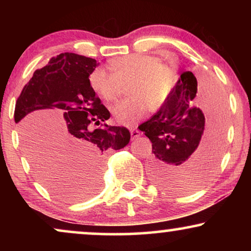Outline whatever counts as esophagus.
<instances>
[{
  "instance_id": "esophagus-1",
  "label": "esophagus",
  "mask_w": 251,
  "mask_h": 251,
  "mask_svg": "<svg viewBox=\"0 0 251 251\" xmlns=\"http://www.w3.org/2000/svg\"><path fill=\"white\" fill-rule=\"evenodd\" d=\"M130 133H131V138L132 139L138 138V137L142 135V133H140V131H139L138 129H131V130H130Z\"/></svg>"
}]
</instances>
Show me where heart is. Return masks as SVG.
I'll list each match as a JSON object with an SVG mask.
<instances>
[{
    "mask_svg": "<svg viewBox=\"0 0 251 251\" xmlns=\"http://www.w3.org/2000/svg\"><path fill=\"white\" fill-rule=\"evenodd\" d=\"M109 73L102 67L89 75L91 90L105 101H113L121 95L122 85L131 97L119 101L111 112L120 125L131 126L145 115L147 105L155 112L166 104L176 83V71L161 63L155 56L131 53L109 61Z\"/></svg>",
    "mask_w": 251,
    "mask_h": 251,
    "instance_id": "obj_1",
    "label": "heart"
}]
</instances>
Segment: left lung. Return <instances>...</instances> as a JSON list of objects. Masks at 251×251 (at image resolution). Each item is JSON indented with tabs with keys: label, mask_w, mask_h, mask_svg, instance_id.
Returning a JSON list of instances; mask_svg holds the SVG:
<instances>
[{
	"label": "left lung",
	"mask_w": 251,
	"mask_h": 251,
	"mask_svg": "<svg viewBox=\"0 0 251 251\" xmlns=\"http://www.w3.org/2000/svg\"><path fill=\"white\" fill-rule=\"evenodd\" d=\"M200 90L192 72H184L166 104L140 125L152 142L150 176L161 190L184 193L195 190L214 173L222 153V136L226 122L224 95L211 83ZM208 115V132L204 133V113ZM202 139L201 140V138Z\"/></svg>",
	"instance_id": "left-lung-1"
}]
</instances>
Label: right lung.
Segmentation results:
<instances>
[{
	"mask_svg": "<svg viewBox=\"0 0 251 251\" xmlns=\"http://www.w3.org/2000/svg\"><path fill=\"white\" fill-rule=\"evenodd\" d=\"M98 65L76 53L58 54L34 72L16 102L15 122L29 162L42 183L61 199L80 200L94 193L102 160L130 140L125 126L106 125L111 114L89 85V75ZM58 111L64 113L65 126L54 142L52 130L37 114Z\"/></svg>",
	"mask_w": 251,
	"mask_h": 251,
	"instance_id": "1",
	"label": "right lung"
}]
</instances>
